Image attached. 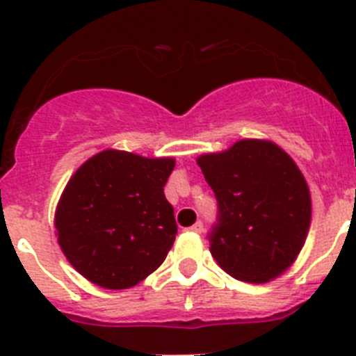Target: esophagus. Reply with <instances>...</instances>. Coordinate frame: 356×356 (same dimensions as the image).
Masks as SVG:
<instances>
[{"label":"esophagus","mask_w":356,"mask_h":356,"mask_svg":"<svg viewBox=\"0 0 356 356\" xmlns=\"http://www.w3.org/2000/svg\"><path fill=\"white\" fill-rule=\"evenodd\" d=\"M188 229H191V232H194V234H201V232H203V222L197 221L196 225H193Z\"/></svg>","instance_id":"esophagus-1"}]
</instances>
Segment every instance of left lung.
<instances>
[{
	"instance_id": "8db88e82",
	"label": "left lung",
	"mask_w": 356,
	"mask_h": 356,
	"mask_svg": "<svg viewBox=\"0 0 356 356\" xmlns=\"http://www.w3.org/2000/svg\"><path fill=\"white\" fill-rule=\"evenodd\" d=\"M219 205L210 253L228 275L266 284L298 259L312 219L303 172L278 144L242 139L196 159Z\"/></svg>"
}]
</instances>
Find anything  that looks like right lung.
Returning a JSON list of instances; mask_svg holds the SVG:
<instances>
[{"instance_id":"1","label":"right lung","mask_w":356,"mask_h":356,"mask_svg":"<svg viewBox=\"0 0 356 356\" xmlns=\"http://www.w3.org/2000/svg\"><path fill=\"white\" fill-rule=\"evenodd\" d=\"M175 159L105 149L83 162L55 210L56 241L83 278L130 289L165 260L178 226L163 185Z\"/></svg>"}]
</instances>
